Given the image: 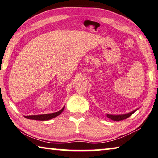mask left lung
<instances>
[{"instance_id": "1", "label": "left lung", "mask_w": 158, "mask_h": 158, "mask_svg": "<svg viewBox=\"0 0 158 158\" xmlns=\"http://www.w3.org/2000/svg\"><path fill=\"white\" fill-rule=\"evenodd\" d=\"M135 111H136V110H133V111H132L131 113H129V114H124V115H119V116H112V115H109V114H107L106 116L108 118H110L111 120H113V121H123V120H124V119H126L127 118L130 117L131 115Z\"/></svg>"}]
</instances>
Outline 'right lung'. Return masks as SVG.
<instances>
[{
	"instance_id": "obj_1",
	"label": "right lung",
	"mask_w": 158,
	"mask_h": 158,
	"mask_svg": "<svg viewBox=\"0 0 158 158\" xmlns=\"http://www.w3.org/2000/svg\"><path fill=\"white\" fill-rule=\"evenodd\" d=\"M64 107H63L60 111L52 113V114H43V115H37V116H25L27 119L31 120H37V121H48V120H50L53 118L59 116V115L62 114V112L64 110Z\"/></svg>"
}]
</instances>
